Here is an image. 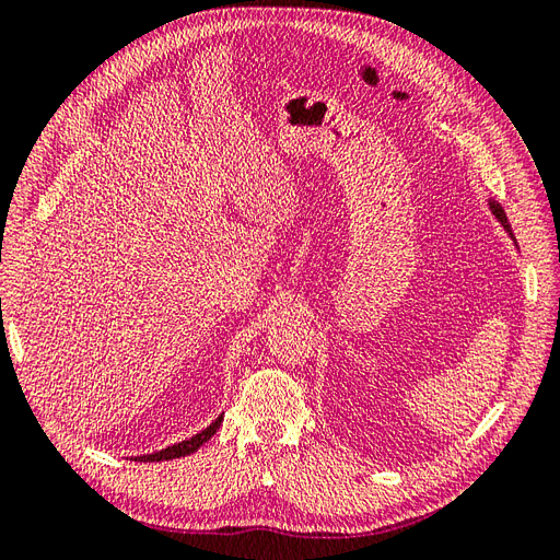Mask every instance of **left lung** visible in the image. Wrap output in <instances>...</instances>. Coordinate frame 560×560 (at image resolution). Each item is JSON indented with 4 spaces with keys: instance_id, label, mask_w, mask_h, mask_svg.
<instances>
[{
    "instance_id": "8db88e82",
    "label": "left lung",
    "mask_w": 560,
    "mask_h": 560,
    "mask_svg": "<svg viewBox=\"0 0 560 560\" xmlns=\"http://www.w3.org/2000/svg\"><path fill=\"white\" fill-rule=\"evenodd\" d=\"M488 210H490V212H493V217H495V219H498V222L502 224L504 233H506V235H510V238H512V243L516 245V238H514V233H512V226H510V222H506V214H504V210H502V206H500V202H498V200H493V198H488Z\"/></svg>"
}]
</instances>
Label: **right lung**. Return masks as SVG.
I'll return each mask as SVG.
<instances>
[{
  "label": "right lung",
  "mask_w": 560,
  "mask_h": 560,
  "mask_svg": "<svg viewBox=\"0 0 560 560\" xmlns=\"http://www.w3.org/2000/svg\"><path fill=\"white\" fill-rule=\"evenodd\" d=\"M222 420H224V413L217 416V420H212L206 430H200V432L194 434L191 439H186V442L173 444V446L161 448V451L149 453V455H138V457H132V460H135V463H161V460H175V457L191 455L194 451H198V448H200L202 444H206L208 439L219 430V425H222Z\"/></svg>",
  "instance_id": "1"
}]
</instances>
